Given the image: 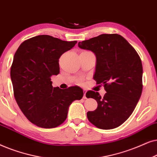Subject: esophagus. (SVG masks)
I'll list each match as a JSON object with an SVG mask.
<instances>
[{"mask_svg":"<svg viewBox=\"0 0 157 157\" xmlns=\"http://www.w3.org/2000/svg\"><path fill=\"white\" fill-rule=\"evenodd\" d=\"M83 93H84V95H83V98H84V99H87V97H86L87 91L85 90H83Z\"/></svg>","mask_w":157,"mask_h":157,"instance_id":"esophagus-1","label":"esophagus"}]
</instances>
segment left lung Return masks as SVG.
I'll list each match as a JSON object with an SVG mask.
<instances>
[{
	"instance_id": "8db88e82",
	"label": "left lung",
	"mask_w": 157,
	"mask_h": 157,
	"mask_svg": "<svg viewBox=\"0 0 157 157\" xmlns=\"http://www.w3.org/2000/svg\"><path fill=\"white\" fill-rule=\"evenodd\" d=\"M96 57L93 78L104 85L103 98L97 92H87V98L98 103L97 109L87 113L89 121L98 128L108 130L123 124L132 114L142 93L141 60L132 46L116 33L100 36L78 43Z\"/></svg>"
}]
</instances>
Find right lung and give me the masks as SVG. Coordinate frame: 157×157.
<instances>
[{
  "mask_svg": "<svg viewBox=\"0 0 157 157\" xmlns=\"http://www.w3.org/2000/svg\"><path fill=\"white\" fill-rule=\"evenodd\" d=\"M77 41H66L39 35L24 41L14 54L10 78L18 105L29 121L52 128L66 120L74 100L82 99V90L53 87L51 77L59 73V59Z\"/></svg>",
  "mask_w": 157,
  "mask_h": 157,
  "instance_id": "1",
  "label": "right lung"
}]
</instances>
